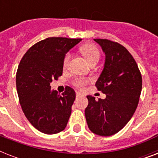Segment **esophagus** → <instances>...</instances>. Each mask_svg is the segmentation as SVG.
<instances>
[{
  "label": "esophagus",
  "mask_w": 158,
  "mask_h": 158,
  "mask_svg": "<svg viewBox=\"0 0 158 158\" xmlns=\"http://www.w3.org/2000/svg\"><path fill=\"white\" fill-rule=\"evenodd\" d=\"M76 96L77 97H81L83 96V94L81 93H79V92H76Z\"/></svg>",
  "instance_id": "esophagus-1"
}]
</instances>
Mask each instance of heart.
I'll return each mask as SVG.
<instances>
[{
  "instance_id": "1",
  "label": "heart",
  "mask_w": 158,
  "mask_h": 158,
  "mask_svg": "<svg viewBox=\"0 0 158 158\" xmlns=\"http://www.w3.org/2000/svg\"><path fill=\"white\" fill-rule=\"evenodd\" d=\"M79 51L84 55V56L86 58V60L90 64L98 61L99 58H100V52L96 46L93 45V44H84L79 48ZM69 59H70V54L68 52L64 55V59H63V67L64 68H66L68 66ZM91 81V78L76 77L72 80V84L77 89H84L87 84Z\"/></svg>"
}]
</instances>
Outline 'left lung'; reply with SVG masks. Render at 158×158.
Wrapping results in <instances>:
<instances>
[{
    "label": "left lung",
    "instance_id": "obj_1",
    "mask_svg": "<svg viewBox=\"0 0 158 158\" xmlns=\"http://www.w3.org/2000/svg\"><path fill=\"white\" fill-rule=\"evenodd\" d=\"M105 52L104 69L96 82L106 98L97 101L87 96L85 117L89 130L100 136H110L125 127L138 106L142 90V75L129 51L120 43L94 39Z\"/></svg>",
    "mask_w": 158,
    "mask_h": 158
}]
</instances>
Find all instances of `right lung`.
I'll return each instance as SVG.
<instances>
[{
    "label": "right lung",
    "instance_id": "obj_1",
    "mask_svg": "<svg viewBox=\"0 0 158 158\" xmlns=\"http://www.w3.org/2000/svg\"><path fill=\"white\" fill-rule=\"evenodd\" d=\"M81 40L48 38L32 46L21 59L16 73L19 100L26 118L40 132L53 135L66 127L75 92L66 86L60 95L51 90L50 84L62 75L65 53Z\"/></svg>",
    "mask_w": 158,
    "mask_h": 158
}]
</instances>
